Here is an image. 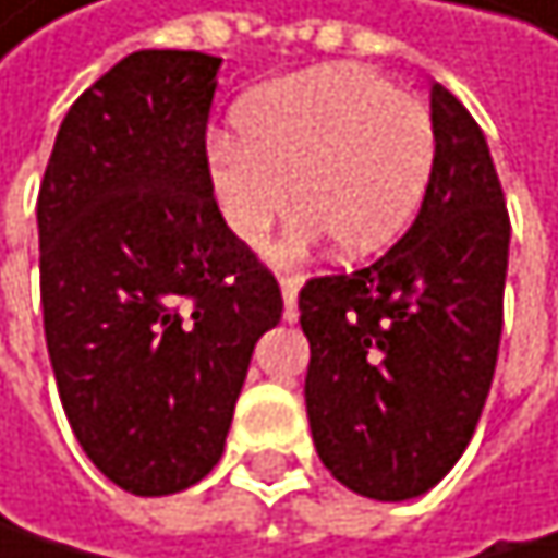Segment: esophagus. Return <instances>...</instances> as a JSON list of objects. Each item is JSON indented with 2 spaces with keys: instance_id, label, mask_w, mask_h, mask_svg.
<instances>
[{
  "instance_id": "obj_1",
  "label": "esophagus",
  "mask_w": 558,
  "mask_h": 558,
  "mask_svg": "<svg viewBox=\"0 0 558 558\" xmlns=\"http://www.w3.org/2000/svg\"><path fill=\"white\" fill-rule=\"evenodd\" d=\"M298 288L301 281L298 277H281V294H284V317L294 320L298 317Z\"/></svg>"
}]
</instances>
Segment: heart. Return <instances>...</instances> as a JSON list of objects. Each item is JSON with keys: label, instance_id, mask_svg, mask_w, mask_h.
I'll return each mask as SVG.
<instances>
[{"label": "heart", "instance_id": "1", "mask_svg": "<svg viewBox=\"0 0 558 558\" xmlns=\"http://www.w3.org/2000/svg\"><path fill=\"white\" fill-rule=\"evenodd\" d=\"M238 130L207 143L214 207L260 247L294 204L291 251L328 233L341 254L385 247L415 214L435 160L428 106L364 66H320L254 89Z\"/></svg>", "mask_w": 558, "mask_h": 558}]
</instances>
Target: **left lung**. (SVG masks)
I'll list each match as a JSON object with an SVG mask.
<instances>
[{"label": "left lung", "mask_w": 558, "mask_h": 558, "mask_svg": "<svg viewBox=\"0 0 558 558\" xmlns=\"http://www.w3.org/2000/svg\"><path fill=\"white\" fill-rule=\"evenodd\" d=\"M435 160L409 233L301 288L304 401L317 456L357 496L398 502L445 478L496 375L509 210L465 106L432 86Z\"/></svg>", "instance_id": "8db88e82"}]
</instances>
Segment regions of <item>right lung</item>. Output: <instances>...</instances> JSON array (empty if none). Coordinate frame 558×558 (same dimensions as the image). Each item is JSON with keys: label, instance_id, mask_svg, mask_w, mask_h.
Masks as SVG:
<instances>
[{"label": "right lung", "instance_id": "right-lung-1", "mask_svg": "<svg viewBox=\"0 0 558 558\" xmlns=\"http://www.w3.org/2000/svg\"><path fill=\"white\" fill-rule=\"evenodd\" d=\"M217 66L194 49L130 52L70 106L39 183L56 388L83 452L133 496L217 465L251 351L284 311L210 197Z\"/></svg>", "mask_w": 558, "mask_h": 558}]
</instances>
